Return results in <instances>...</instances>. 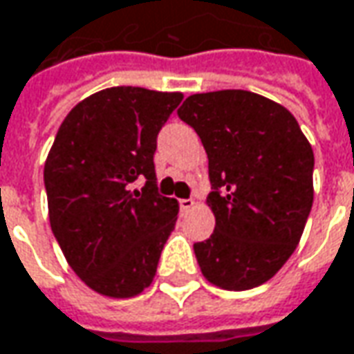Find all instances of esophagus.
<instances>
[{"mask_svg":"<svg viewBox=\"0 0 354 354\" xmlns=\"http://www.w3.org/2000/svg\"><path fill=\"white\" fill-rule=\"evenodd\" d=\"M194 205H196V203H194L193 198H181V201H179V206H181L183 212H187V210H191V208H193Z\"/></svg>","mask_w":354,"mask_h":354,"instance_id":"esophagus-1","label":"esophagus"}]
</instances>
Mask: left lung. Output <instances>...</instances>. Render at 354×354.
<instances>
[{
    "mask_svg": "<svg viewBox=\"0 0 354 354\" xmlns=\"http://www.w3.org/2000/svg\"><path fill=\"white\" fill-rule=\"evenodd\" d=\"M177 115L208 156L214 234L194 243L198 267L224 290L272 279L302 238L314 203V151L290 111L243 89L196 93Z\"/></svg>",
    "mask_w": 354,
    "mask_h": 354,
    "instance_id": "8db88e82",
    "label": "left lung"
}]
</instances>
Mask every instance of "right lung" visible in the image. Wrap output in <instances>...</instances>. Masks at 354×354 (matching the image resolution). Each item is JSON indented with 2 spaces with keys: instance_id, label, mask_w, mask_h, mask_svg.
Returning <instances> with one entry per match:
<instances>
[{
  "instance_id": "obj_1",
  "label": "right lung",
  "mask_w": 354,
  "mask_h": 354,
  "mask_svg": "<svg viewBox=\"0 0 354 354\" xmlns=\"http://www.w3.org/2000/svg\"><path fill=\"white\" fill-rule=\"evenodd\" d=\"M181 93L109 87L64 118L44 163L50 227L73 272L109 298L148 288L177 222L175 198L158 193V134ZM138 176L142 192H132Z\"/></svg>"
}]
</instances>
